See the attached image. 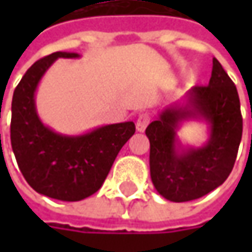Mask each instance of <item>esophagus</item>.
Listing matches in <instances>:
<instances>
[{"instance_id":"1","label":"esophagus","mask_w":252,"mask_h":252,"mask_svg":"<svg viewBox=\"0 0 252 252\" xmlns=\"http://www.w3.org/2000/svg\"><path fill=\"white\" fill-rule=\"evenodd\" d=\"M150 115L146 112V113H140L139 115V118H137V122H136V129L137 131H144L146 130V127L149 126V123H150Z\"/></svg>"}]
</instances>
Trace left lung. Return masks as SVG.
Returning a JSON list of instances; mask_svg holds the SVG:
<instances>
[{
    "mask_svg": "<svg viewBox=\"0 0 252 252\" xmlns=\"http://www.w3.org/2000/svg\"><path fill=\"white\" fill-rule=\"evenodd\" d=\"M203 120L208 141L200 148L182 146L178 133L182 121ZM150 140V175L154 188L171 202L199 199L220 187L234 167L243 118L237 88L213 59L209 85L193 87L184 101L158 113L146 129Z\"/></svg>",
    "mask_w": 252,
    "mask_h": 252,
    "instance_id": "left-lung-1",
    "label": "left lung"
}]
</instances>
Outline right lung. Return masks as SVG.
<instances>
[{"mask_svg": "<svg viewBox=\"0 0 252 252\" xmlns=\"http://www.w3.org/2000/svg\"><path fill=\"white\" fill-rule=\"evenodd\" d=\"M78 53L49 54L25 73L15 88L11 144L26 182L49 198L77 202L101 188L118 153L136 131L133 122L96 127L80 136L52 130L40 121L34 92L57 59H78Z\"/></svg>", "mask_w": 252, "mask_h": 252, "instance_id": "1", "label": "right lung"}]
</instances>
